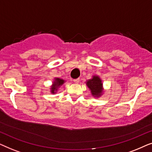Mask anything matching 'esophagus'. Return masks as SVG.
Returning a JSON list of instances; mask_svg holds the SVG:
<instances>
[{
  "label": "esophagus",
  "instance_id": "esophagus-1",
  "mask_svg": "<svg viewBox=\"0 0 152 152\" xmlns=\"http://www.w3.org/2000/svg\"><path fill=\"white\" fill-rule=\"evenodd\" d=\"M80 78H77V79H75V80H73V82H74L75 83H79V82H80Z\"/></svg>",
  "mask_w": 152,
  "mask_h": 152
}]
</instances>
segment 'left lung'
Returning <instances> with one entry per match:
<instances>
[{
	"mask_svg": "<svg viewBox=\"0 0 152 152\" xmlns=\"http://www.w3.org/2000/svg\"><path fill=\"white\" fill-rule=\"evenodd\" d=\"M86 85L91 89V93L93 96L99 97V95H101V93L102 92V84L99 77L94 76L93 79L89 80L86 82Z\"/></svg>",
	"mask_w": 152,
	"mask_h": 152,
	"instance_id": "8db88e82",
	"label": "left lung"
}]
</instances>
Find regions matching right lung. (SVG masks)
I'll use <instances>...</instances> for the list:
<instances>
[{
	"label": "right lung",
	"instance_id": "1",
	"mask_svg": "<svg viewBox=\"0 0 152 152\" xmlns=\"http://www.w3.org/2000/svg\"><path fill=\"white\" fill-rule=\"evenodd\" d=\"M64 82V81L63 80H61V79L56 78L55 82H54L53 86L51 88V92L53 93H55V91L57 90L58 87H59V86H61V85L63 84Z\"/></svg>",
	"mask_w": 152,
	"mask_h": 152
}]
</instances>
